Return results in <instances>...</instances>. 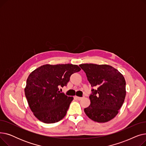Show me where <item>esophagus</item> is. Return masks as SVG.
Wrapping results in <instances>:
<instances>
[{
  "label": "esophagus",
  "mask_w": 146,
  "mask_h": 146,
  "mask_svg": "<svg viewBox=\"0 0 146 146\" xmlns=\"http://www.w3.org/2000/svg\"><path fill=\"white\" fill-rule=\"evenodd\" d=\"M74 98H75L76 99H77V100H79V101L81 100V99H82L83 98V97H79V96H75Z\"/></svg>",
  "instance_id": "esophagus-1"
}]
</instances>
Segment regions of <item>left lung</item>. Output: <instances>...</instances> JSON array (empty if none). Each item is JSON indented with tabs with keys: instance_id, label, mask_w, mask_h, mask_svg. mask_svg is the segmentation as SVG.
Instances as JSON below:
<instances>
[{
	"instance_id": "8db88e82",
	"label": "left lung",
	"mask_w": 146,
	"mask_h": 146,
	"mask_svg": "<svg viewBox=\"0 0 146 146\" xmlns=\"http://www.w3.org/2000/svg\"><path fill=\"white\" fill-rule=\"evenodd\" d=\"M92 89L90 104L84 109L86 115L98 122H108L115 117L124 102L125 80L118 70L107 64H82Z\"/></svg>"
}]
</instances>
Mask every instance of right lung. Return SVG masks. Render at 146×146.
<instances>
[{
    "instance_id": "right-lung-1",
    "label": "right lung",
    "mask_w": 146,
    "mask_h": 146,
    "mask_svg": "<svg viewBox=\"0 0 146 146\" xmlns=\"http://www.w3.org/2000/svg\"><path fill=\"white\" fill-rule=\"evenodd\" d=\"M81 68L72 64H45L30 73L25 95L34 116L46 124L55 123L66 115L73 98L60 93L70 76Z\"/></svg>"
}]
</instances>
